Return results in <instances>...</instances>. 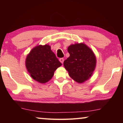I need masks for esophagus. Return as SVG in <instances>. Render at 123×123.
Masks as SVG:
<instances>
[{"instance_id":"34e87169","label":"esophagus","mask_w":123,"mask_h":123,"mask_svg":"<svg viewBox=\"0 0 123 123\" xmlns=\"http://www.w3.org/2000/svg\"><path fill=\"white\" fill-rule=\"evenodd\" d=\"M59 60H60V62H61V63L63 64V62H64V59H63V58H60V59H59Z\"/></svg>"}]
</instances>
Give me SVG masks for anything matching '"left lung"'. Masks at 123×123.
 Masks as SVG:
<instances>
[{"label":"left lung","instance_id":"left-lung-1","mask_svg":"<svg viewBox=\"0 0 123 123\" xmlns=\"http://www.w3.org/2000/svg\"><path fill=\"white\" fill-rule=\"evenodd\" d=\"M69 57L63 62L70 78L83 83L91 78L96 66V57L93 51L84 43H76L68 48Z\"/></svg>","mask_w":123,"mask_h":123}]
</instances>
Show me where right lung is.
Here are the masks:
<instances>
[{
	"mask_svg": "<svg viewBox=\"0 0 123 123\" xmlns=\"http://www.w3.org/2000/svg\"><path fill=\"white\" fill-rule=\"evenodd\" d=\"M62 65L49 45H39L34 48L28 55L25 66L31 78L44 84L53 78L54 72Z\"/></svg>",
	"mask_w": 123,
	"mask_h": 123,
	"instance_id": "add662e5",
	"label": "right lung"
}]
</instances>
